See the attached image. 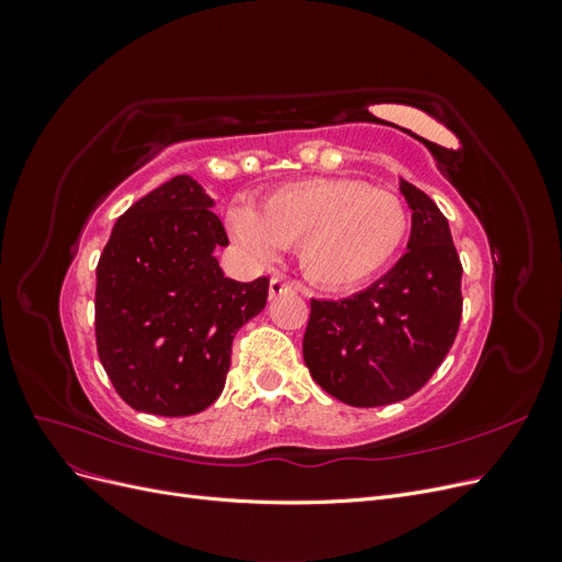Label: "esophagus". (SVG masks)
I'll return each instance as SVG.
<instances>
[{"label":"esophagus","mask_w":562,"mask_h":562,"mask_svg":"<svg viewBox=\"0 0 562 562\" xmlns=\"http://www.w3.org/2000/svg\"><path fill=\"white\" fill-rule=\"evenodd\" d=\"M288 293H295V285L293 283H288V281L279 279V277H274V279L269 281V297L271 300L281 297V295H288Z\"/></svg>","instance_id":"1"}]
</instances>
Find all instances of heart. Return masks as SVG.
I'll return each mask as SVG.
<instances>
[{
	"mask_svg": "<svg viewBox=\"0 0 562 562\" xmlns=\"http://www.w3.org/2000/svg\"><path fill=\"white\" fill-rule=\"evenodd\" d=\"M234 239L250 255L271 260L297 246L304 277L323 288H347L375 277L403 248L411 213L391 192L361 180L316 178L283 184L255 213L232 209Z\"/></svg>",
	"mask_w": 562,
	"mask_h": 562,
	"instance_id": "obj_1",
	"label": "heart"
}]
</instances>
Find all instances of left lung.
Instances as JSON below:
<instances>
[{
	"label": "left lung",
	"mask_w": 562,
	"mask_h": 562,
	"mask_svg": "<svg viewBox=\"0 0 562 562\" xmlns=\"http://www.w3.org/2000/svg\"><path fill=\"white\" fill-rule=\"evenodd\" d=\"M413 211L407 252L366 291L312 300L302 339L314 382L353 407L413 396L448 356L462 321V262L446 215L401 180Z\"/></svg>",
	"instance_id": "obj_1"
}]
</instances>
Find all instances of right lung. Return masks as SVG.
Returning <instances> with one entry per match:
<instances>
[{
    "label": "right lung",
    "instance_id": "add662e5",
    "mask_svg": "<svg viewBox=\"0 0 562 562\" xmlns=\"http://www.w3.org/2000/svg\"><path fill=\"white\" fill-rule=\"evenodd\" d=\"M190 176L159 184L116 220L95 267V345L133 411L187 417L223 394L234 335L267 304L269 279H227V232Z\"/></svg>",
    "mask_w": 562,
    "mask_h": 562
}]
</instances>
